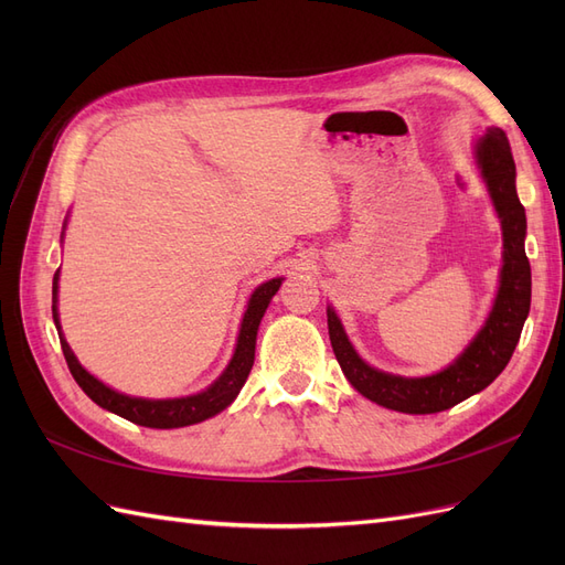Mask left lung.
I'll return each instance as SVG.
<instances>
[{"instance_id":"obj_1","label":"left lung","mask_w":565,"mask_h":565,"mask_svg":"<svg viewBox=\"0 0 565 565\" xmlns=\"http://www.w3.org/2000/svg\"><path fill=\"white\" fill-rule=\"evenodd\" d=\"M476 162L502 224L500 289L486 324L455 361L429 377H401L370 367L355 353L332 306H328L330 341L351 386L382 407L407 415L443 413L498 380L514 353L530 311V264L525 256V210L516 195V164L507 134L490 127L476 143Z\"/></svg>"}]
</instances>
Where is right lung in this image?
<instances>
[{"mask_svg": "<svg viewBox=\"0 0 565 565\" xmlns=\"http://www.w3.org/2000/svg\"><path fill=\"white\" fill-rule=\"evenodd\" d=\"M282 285V278H273L264 285H259L254 289V295L249 297L247 311L241 324V334H237V344H235V353L231 358L228 367L224 370V374L210 386L195 396H185V398H167V401H148V398H134V396H125V393L113 391L110 386H106L104 382H98L94 374H89L79 365V361L75 358L73 349L67 347V341L61 332V322H58V270L54 276V303H51V313H54V322L58 330V339H61V349L65 355V363L71 367V374L75 377V382L79 384V388L87 393V396L100 405L108 413H115L119 417H125L134 424L148 426V429H179V426H191L198 422L210 419L214 415H218L221 409H226L237 393H241L243 384L249 377V370L254 365V347H256V330H259V322L268 309V303L273 299V295L278 292Z\"/></svg>", "mask_w": 565, "mask_h": 565, "instance_id": "right-lung-1", "label": "right lung"}]
</instances>
